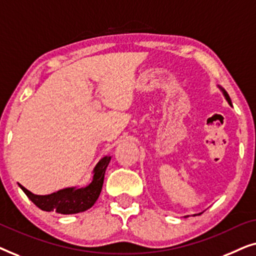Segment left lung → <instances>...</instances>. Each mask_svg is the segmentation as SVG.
I'll return each instance as SVG.
<instances>
[{"mask_svg":"<svg viewBox=\"0 0 256 256\" xmlns=\"http://www.w3.org/2000/svg\"><path fill=\"white\" fill-rule=\"evenodd\" d=\"M219 88L220 90H222V94H224V96H225V99L227 100V102H228L230 104V106H232V101H230V96H228V94H227V92H226V90H224L222 88V87H220L219 86ZM202 214V213H198V214H194V216H200Z\"/></svg>","mask_w":256,"mask_h":256,"instance_id":"left-lung-1","label":"left lung"}]
</instances>
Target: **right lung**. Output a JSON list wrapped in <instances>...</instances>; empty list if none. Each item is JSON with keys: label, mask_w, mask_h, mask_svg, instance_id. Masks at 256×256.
I'll list each match as a JSON object with an SVG mask.
<instances>
[{"label": "right lung", "mask_w": 256, "mask_h": 256, "mask_svg": "<svg viewBox=\"0 0 256 256\" xmlns=\"http://www.w3.org/2000/svg\"><path fill=\"white\" fill-rule=\"evenodd\" d=\"M110 158V156H104L99 160L93 170V180L86 188H68L51 194L38 196L26 190L23 185H18L28 198L43 211L57 212L60 214H74V213L84 212L92 208L99 198L100 192L102 190L104 172Z\"/></svg>", "instance_id": "1"}]
</instances>
